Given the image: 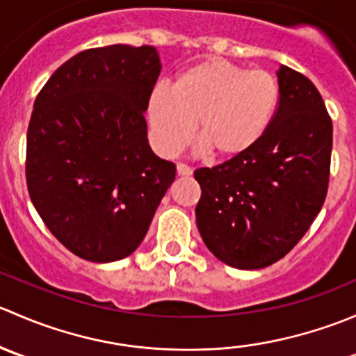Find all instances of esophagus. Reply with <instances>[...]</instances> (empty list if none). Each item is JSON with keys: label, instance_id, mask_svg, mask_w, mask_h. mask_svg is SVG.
<instances>
[{"label": "esophagus", "instance_id": "34e87169", "mask_svg": "<svg viewBox=\"0 0 356 356\" xmlns=\"http://www.w3.org/2000/svg\"><path fill=\"white\" fill-rule=\"evenodd\" d=\"M177 174L182 175V177H189V175H193V168L184 163H177Z\"/></svg>", "mask_w": 356, "mask_h": 356}]
</instances>
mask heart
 <instances>
[{
  "mask_svg": "<svg viewBox=\"0 0 356 356\" xmlns=\"http://www.w3.org/2000/svg\"><path fill=\"white\" fill-rule=\"evenodd\" d=\"M281 88L267 70H248L220 58L184 68L148 102V122L158 152L174 155L196 131L211 156L232 160L261 141L274 120Z\"/></svg>",
  "mask_w": 356,
  "mask_h": 356,
  "instance_id": "heart-1",
  "label": "heart"
}]
</instances>
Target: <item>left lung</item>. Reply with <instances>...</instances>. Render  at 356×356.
<instances>
[{
    "label": "left lung",
    "instance_id": "8db88e82",
    "mask_svg": "<svg viewBox=\"0 0 356 356\" xmlns=\"http://www.w3.org/2000/svg\"><path fill=\"white\" fill-rule=\"evenodd\" d=\"M281 98L267 134L253 149L198 168L196 224L220 261L257 270L300 241L327 195L332 122L310 79L281 65Z\"/></svg>",
    "mask_w": 356,
    "mask_h": 356
}]
</instances>
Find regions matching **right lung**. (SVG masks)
<instances>
[{"mask_svg":"<svg viewBox=\"0 0 356 356\" xmlns=\"http://www.w3.org/2000/svg\"><path fill=\"white\" fill-rule=\"evenodd\" d=\"M160 70L153 46L86 49L34 102L29 195L51 234L84 260L134 253L175 179V165L149 148L145 120Z\"/></svg>","mask_w":356,"mask_h":356,"instance_id":"1","label":"right lung"}]
</instances>
